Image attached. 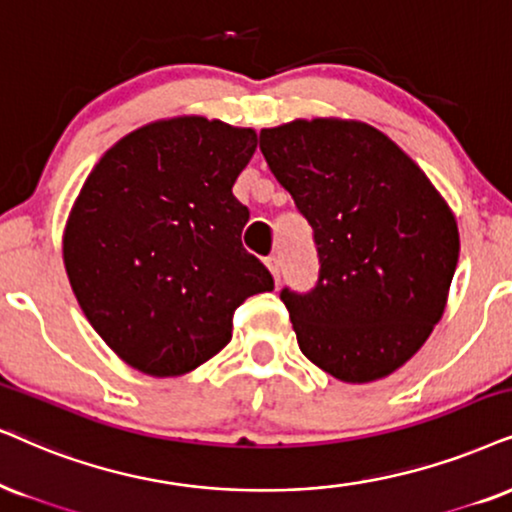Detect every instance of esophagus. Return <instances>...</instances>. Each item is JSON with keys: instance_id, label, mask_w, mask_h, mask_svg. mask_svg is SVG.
<instances>
[{"instance_id": "obj_1", "label": "esophagus", "mask_w": 512, "mask_h": 512, "mask_svg": "<svg viewBox=\"0 0 512 512\" xmlns=\"http://www.w3.org/2000/svg\"><path fill=\"white\" fill-rule=\"evenodd\" d=\"M264 264H267V269L271 271V276H274V281L278 283V278H281V260H278L276 255H269L267 260H264Z\"/></svg>"}]
</instances>
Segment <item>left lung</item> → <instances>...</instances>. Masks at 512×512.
Wrapping results in <instances>:
<instances>
[{"label": "left lung", "mask_w": 512, "mask_h": 512, "mask_svg": "<svg viewBox=\"0 0 512 512\" xmlns=\"http://www.w3.org/2000/svg\"><path fill=\"white\" fill-rule=\"evenodd\" d=\"M260 148L319 250L312 293H281L297 345L342 383L387 378L442 319L461 250L454 212L366 122L297 118L262 129Z\"/></svg>", "instance_id": "1"}]
</instances>
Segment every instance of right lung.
Returning <instances> with one entry per match:
<instances>
[{
    "label": "right lung",
    "instance_id": "obj_1",
    "mask_svg": "<svg viewBox=\"0 0 512 512\" xmlns=\"http://www.w3.org/2000/svg\"><path fill=\"white\" fill-rule=\"evenodd\" d=\"M252 127L179 115L101 155L63 229V264L84 316L127 366L174 378L231 340V316L274 290L241 243L250 212L234 184Z\"/></svg>",
    "mask_w": 512,
    "mask_h": 512
}]
</instances>
